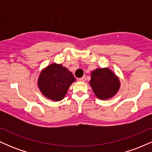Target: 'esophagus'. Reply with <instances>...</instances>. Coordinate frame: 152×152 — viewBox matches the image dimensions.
<instances>
[{"mask_svg":"<svg viewBox=\"0 0 152 152\" xmlns=\"http://www.w3.org/2000/svg\"><path fill=\"white\" fill-rule=\"evenodd\" d=\"M85 80H86V77H85V76H83V77L78 78V81H85Z\"/></svg>","mask_w":152,"mask_h":152,"instance_id":"esophagus-1","label":"esophagus"}]
</instances>
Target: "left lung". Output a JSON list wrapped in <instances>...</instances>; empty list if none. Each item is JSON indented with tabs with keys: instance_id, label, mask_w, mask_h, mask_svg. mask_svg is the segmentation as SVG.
<instances>
[{
	"instance_id": "1",
	"label": "left lung",
	"mask_w": 152,
	"mask_h": 152,
	"mask_svg": "<svg viewBox=\"0 0 152 152\" xmlns=\"http://www.w3.org/2000/svg\"><path fill=\"white\" fill-rule=\"evenodd\" d=\"M90 85L94 93L102 100L111 99L120 88L119 79L108 68L97 69L91 72Z\"/></svg>"
}]
</instances>
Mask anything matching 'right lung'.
I'll return each instance as SVG.
<instances>
[{
	"label": "right lung",
	"mask_w": 152,
	"mask_h": 152,
	"mask_svg": "<svg viewBox=\"0 0 152 152\" xmlns=\"http://www.w3.org/2000/svg\"><path fill=\"white\" fill-rule=\"evenodd\" d=\"M76 78L66 67L52 64L41 71L38 79V86L43 95L50 100H62L69 86Z\"/></svg>",
	"instance_id": "1"
}]
</instances>
